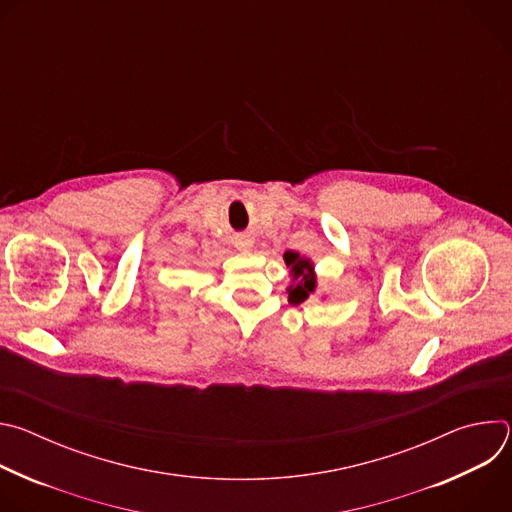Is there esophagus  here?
Masks as SVG:
<instances>
[{
  "mask_svg": "<svg viewBox=\"0 0 512 512\" xmlns=\"http://www.w3.org/2000/svg\"><path fill=\"white\" fill-rule=\"evenodd\" d=\"M237 247H239L241 251H247V249H251V241H249V239H241V241L237 243Z\"/></svg>",
  "mask_w": 512,
  "mask_h": 512,
  "instance_id": "34e87169",
  "label": "esophagus"
}]
</instances>
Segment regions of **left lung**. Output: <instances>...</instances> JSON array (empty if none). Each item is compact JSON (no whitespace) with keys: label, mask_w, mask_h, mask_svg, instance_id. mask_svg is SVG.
<instances>
[{"label":"left lung","mask_w":512,"mask_h":512,"mask_svg":"<svg viewBox=\"0 0 512 512\" xmlns=\"http://www.w3.org/2000/svg\"><path fill=\"white\" fill-rule=\"evenodd\" d=\"M283 259H285V265L291 267V279H294V283L287 287L289 304L298 306V304L306 302L316 289L314 265L310 263V259L300 257V253H285Z\"/></svg>","instance_id":"8db88e82"}]
</instances>
